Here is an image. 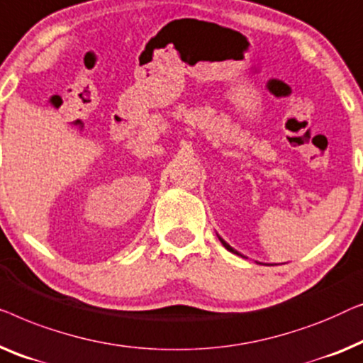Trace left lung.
Returning <instances> with one entry per match:
<instances>
[{
	"instance_id": "8db88e82",
	"label": "left lung",
	"mask_w": 363,
	"mask_h": 363,
	"mask_svg": "<svg viewBox=\"0 0 363 363\" xmlns=\"http://www.w3.org/2000/svg\"><path fill=\"white\" fill-rule=\"evenodd\" d=\"M218 240H220V242H222V245H223V247H225V248L228 250V252H232V253H237V255H240V253L237 252V250H233V248L230 247V245H228V243L225 242V240H223V238H220V237H218Z\"/></svg>"
}]
</instances>
